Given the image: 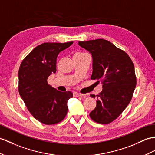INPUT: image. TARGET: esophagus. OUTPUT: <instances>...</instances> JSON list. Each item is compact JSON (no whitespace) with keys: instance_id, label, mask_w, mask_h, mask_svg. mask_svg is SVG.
I'll return each instance as SVG.
<instances>
[{"instance_id":"obj_1","label":"esophagus","mask_w":155,"mask_h":155,"mask_svg":"<svg viewBox=\"0 0 155 155\" xmlns=\"http://www.w3.org/2000/svg\"><path fill=\"white\" fill-rule=\"evenodd\" d=\"M74 96L75 97H80L83 96V94L80 93H78V92H74Z\"/></svg>"}]
</instances>
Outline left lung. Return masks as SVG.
I'll list each match as a JSON object with an SVG mask.
<instances>
[{
  "label": "left lung",
  "instance_id": "left-lung-1",
  "mask_svg": "<svg viewBox=\"0 0 155 155\" xmlns=\"http://www.w3.org/2000/svg\"><path fill=\"white\" fill-rule=\"evenodd\" d=\"M78 43L92 54L91 79L103 84V91L97 95V106L89 116L95 122L109 124L122 114L132 99L137 84L134 63L125 51L108 41L98 39Z\"/></svg>",
  "mask_w": 155,
  "mask_h": 155
}]
</instances>
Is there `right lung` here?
Returning <instances> with one entry per match:
<instances>
[{"instance_id":"right-lung-1","label":"right lung","mask_w":155,"mask_h":155,"mask_svg":"<svg viewBox=\"0 0 155 155\" xmlns=\"http://www.w3.org/2000/svg\"><path fill=\"white\" fill-rule=\"evenodd\" d=\"M73 41L44 43L22 60L18 71V91L28 110L36 120L47 125L60 122L66 116L71 91L61 92L48 84L49 75L56 71V58Z\"/></svg>"}]
</instances>
